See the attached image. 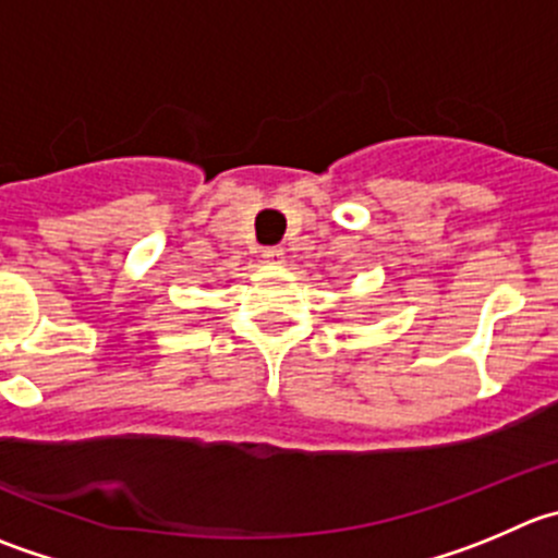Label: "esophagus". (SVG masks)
Instances as JSON below:
<instances>
[{
    "label": "esophagus",
    "mask_w": 558,
    "mask_h": 558,
    "mask_svg": "<svg viewBox=\"0 0 558 558\" xmlns=\"http://www.w3.org/2000/svg\"><path fill=\"white\" fill-rule=\"evenodd\" d=\"M263 257L268 259V263H282V259H284V248L282 246H265L263 248Z\"/></svg>",
    "instance_id": "esophagus-1"
}]
</instances>
